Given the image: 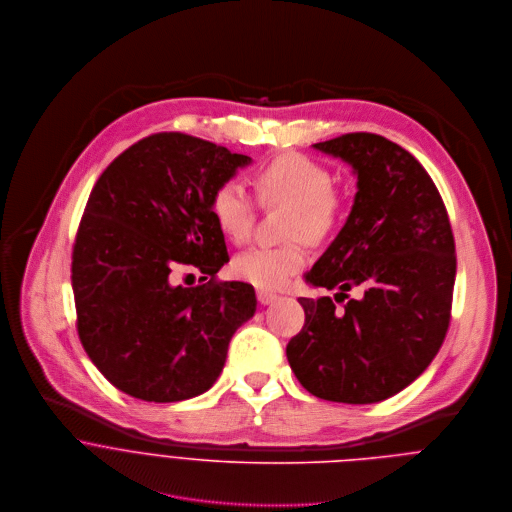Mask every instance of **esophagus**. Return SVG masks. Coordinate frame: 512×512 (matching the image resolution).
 <instances>
[{
  "mask_svg": "<svg viewBox=\"0 0 512 512\" xmlns=\"http://www.w3.org/2000/svg\"><path fill=\"white\" fill-rule=\"evenodd\" d=\"M256 298H258V302H260L262 306H270L272 302H276V300H278V296H276V294L266 292V290H258V292H256Z\"/></svg>",
  "mask_w": 512,
  "mask_h": 512,
  "instance_id": "esophagus-1",
  "label": "esophagus"
}]
</instances>
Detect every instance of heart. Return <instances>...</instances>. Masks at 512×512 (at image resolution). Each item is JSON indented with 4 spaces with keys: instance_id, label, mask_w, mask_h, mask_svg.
<instances>
[{
    "instance_id": "heart-1",
    "label": "heart",
    "mask_w": 512,
    "mask_h": 512,
    "mask_svg": "<svg viewBox=\"0 0 512 512\" xmlns=\"http://www.w3.org/2000/svg\"><path fill=\"white\" fill-rule=\"evenodd\" d=\"M256 194L264 204H288L292 212L282 246H256L238 254L232 272L260 290H280L308 264L310 242L326 240L340 224L343 198L332 186L334 176L322 163L304 155H280L252 176ZM210 214L218 230L232 242H246L254 224V200L236 180L220 182L210 196Z\"/></svg>"
}]
</instances>
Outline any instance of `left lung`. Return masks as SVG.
<instances>
[{"label": "left lung", "mask_w": 512, "mask_h": 512, "mask_svg": "<svg viewBox=\"0 0 512 512\" xmlns=\"http://www.w3.org/2000/svg\"><path fill=\"white\" fill-rule=\"evenodd\" d=\"M357 176L351 212L312 270L314 288L355 285L359 301L336 311L332 298H300L306 324L286 355L316 397L365 405L413 383L445 340L457 274L443 198L419 161L371 133L314 145Z\"/></svg>", "instance_id": "left-lung-1"}]
</instances>
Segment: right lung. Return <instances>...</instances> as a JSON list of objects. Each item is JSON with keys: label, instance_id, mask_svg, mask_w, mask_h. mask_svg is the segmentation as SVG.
<instances>
[{"label": "right lung", "instance_id": "obj_1", "mask_svg": "<svg viewBox=\"0 0 512 512\" xmlns=\"http://www.w3.org/2000/svg\"><path fill=\"white\" fill-rule=\"evenodd\" d=\"M250 163L190 135L159 133L119 155L93 186L71 264L77 332L123 393L172 403L208 391L234 332L254 316L250 284L214 282L230 258L208 208L214 188ZM176 263L211 280L172 287Z\"/></svg>", "mask_w": 512, "mask_h": 512}]
</instances>
